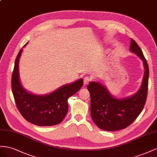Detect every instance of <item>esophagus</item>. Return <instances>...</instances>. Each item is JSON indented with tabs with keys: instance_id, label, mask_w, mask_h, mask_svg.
<instances>
[{
	"instance_id": "34e87169",
	"label": "esophagus",
	"mask_w": 157,
	"mask_h": 157,
	"mask_svg": "<svg viewBox=\"0 0 157 157\" xmlns=\"http://www.w3.org/2000/svg\"><path fill=\"white\" fill-rule=\"evenodd\" d=\"M91 81V78L88 77V76H86V77L84 78L83 79V82H84V84L86 85V84H88L89 82Z\"/></svg>"
}]
</instances>
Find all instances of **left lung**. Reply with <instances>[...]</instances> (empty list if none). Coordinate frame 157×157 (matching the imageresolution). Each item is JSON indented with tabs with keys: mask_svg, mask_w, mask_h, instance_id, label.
<instances>
[{
	"mask_svg": "<svg viewBox=\"0 0 157 157\" xmlns=\"http://www.w3.org/2000/svg\"><path fill=\"white\" fill-rule=\"evenodd\" d=\"M129 50L143 60L145 72L141 86L132 97L114 98L104 86L91 82L87 86L91 95V115L97 126L105 131H116L129 126L140 114L145 104L149 82V66L141 49L131 39Z\"/></svg>",
	"mask_w": 157,
	"mask_h": 157,
	"instance_id": "1",
	"label": "left lung"
}]
</instances>
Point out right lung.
<instances>
[{"label":"right lung","instance_id":"right-lung-1","mask_svg":"<svg viewBox=\"0 0 157 157\" xmlns=\"http://www.w3.org/2000/svg\"><path fill=\"white\" fill-rule=\"evenodd\" d=\"M26 43L25 46H26ZM22 49L17 54L12 75V90L17 109L29 122L39 126L60 124L68 113V99L82 88L83 79L65 85L45 95H36L27 91L20 81L18 64Z\"/></svg>","mask_w":157,"mask_h":157}]
</instances>
